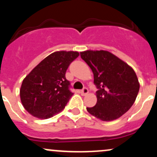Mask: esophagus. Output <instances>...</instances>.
<instances>
[{
	"label": "esophagus",
	"mask_w": 157,
	"mask_h": 157,
	"mask_svg": "<svg viewBox=\"0 0 157 157\" xmlns=\"http://www.w3.org/2000/svg\"><path fill=\"white\" fill-rule=\"evenodd\" d=\"M88 93H89V90H88L87 88H84V89L81 91V94H82V96H85V95L87 94Z\"/></svg>",
	"instance_id": "obj_1"
}]
</instances>
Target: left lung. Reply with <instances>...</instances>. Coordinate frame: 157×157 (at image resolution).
Segmentation results:
<instances>
[{"instance_id":"8db88e82","label":"left lung","mask_w":157,"mask_h":157,"mask_svg":"<svg viewBox=\"0 0 157 157\" xmlns=\"http://www.w3.org/2000/svg\"><path fill=\"white\" fill-rule=\"evenodd\" d=\"M80 56L91 68L98 89L96 105L86 108L88 112L106 122L120 117L134 103L140 90L134 69L108 51L86 50Z\"/></svg>"}]
</instances>
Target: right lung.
Wrapping results in <instances>:
<instances>
[{"label": "right lung", "mask_w": 157, "mask_h": 157, "mask_svg": "<svg viewBox=\"0 0 157 157\" xmlns=\"http://www.w3.org/2000/svg\"><path fill=\"white\" fill-rule=\"evenodd\" d=\"M78 52L57 51L41 61L23 79L20 97L24 109L35 117L45 120L60 112L73 95L66 78L70 63Z\"/></svg>", "instance_id": "1"}]
</instances>
